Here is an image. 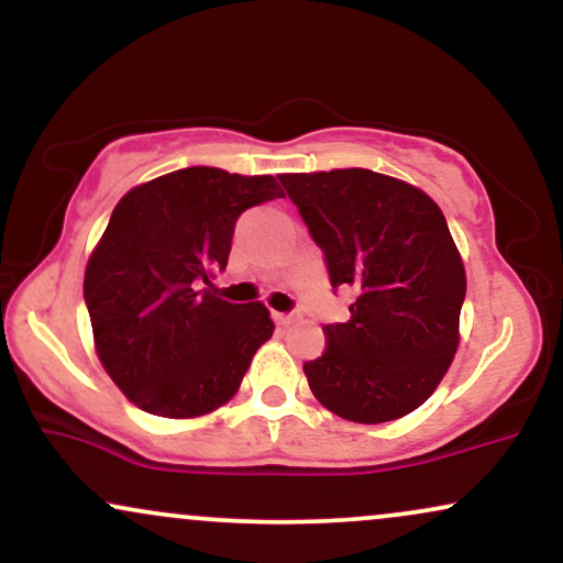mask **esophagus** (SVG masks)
Listing matches in <instances>:
<instances>
[{"label":"esophagus","mask_w":563,"mask_h":563,"mask_svg":"<svg viewBox=\"0 0 563 563\" xmlns=\"http://www.w3.org/2000/svg\"><path fill=\"white\" fill-rule=\"evenodd\" d=\"M273 318H275L277 325H288V322L294 320V314H290V312H273Z\"/></svg>","instance_id":"obj_1"}]
</instances>
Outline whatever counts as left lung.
Returning a JSON list of instances; mask_svg holds the SVG:
<instances>
[{"mask_svg": "<svg viewBox=\"0 0 563 563\" xmlns=\"http://www.w3.org/2000/svg\"><path fill=\"white\" fill-rule=\"evenodd\" d=\"M333 290L357 294L325 325L309 389L335 416L386 423L421 407L457 349L466 273L448 219L418 187L371 169L283 174Z\"/></svg>", "mask_w": 563, "mask_h": 563, "instance_id": "8db88e82", "label": "left lung"}]
</instances>
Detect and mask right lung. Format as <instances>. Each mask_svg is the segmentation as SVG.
<instances>
[{"label":"right lung","instance_id":"add662e5","mask_svg":"<svg viewBox=\"0 0 563 563\" xmlns=\"http://www.w3.org/2000/svg\"><path fill=\"white\" fill-rule=\"evenodd\" d=\"M283 198L275 177L187 166L129 190L89 256L84 301L97 357L145 412L192 418L238 391L275 331L267 307L217 296L238 217Z\"/></svg>","mask_w":563,"mask_h":563}]
</instances>
